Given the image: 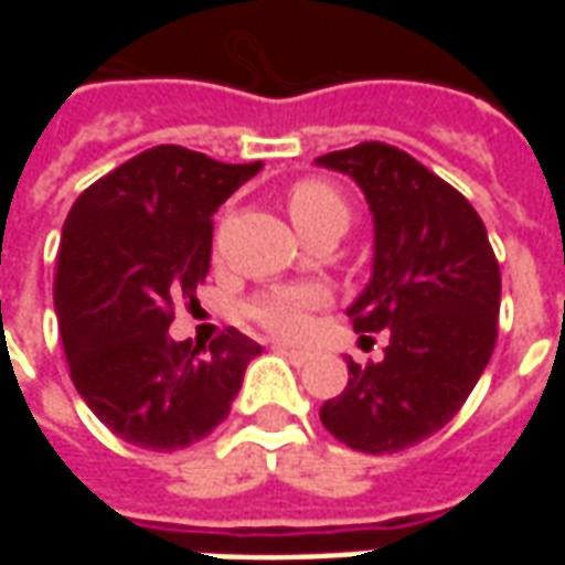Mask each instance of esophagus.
<instances>
[{"label": "esophagus", "mask_w": 565, "mask_h": 565, "mask_svg": "<svg viewBox=\"0 0 565 565\" xmlns=\"http://www.w3.org/2000/svg\"><path fill=\"white\" fill-rule=\"evenodd\" d=\"M278 351L290 356L296 366H306L308 360H311V351H299V348H287V344H278Z\"/></svg>", "instance_id": "34e87169"}]
</instances>
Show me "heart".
I'll return each mask as SVG.
<instances>
[{"mask_svg": "<svg viewBox=\"0 0 565 565\" xmlns=\"http://www.w3.org/2000/svg\"><path fill=\"white\" fill-rule=\"evenodd\" d=\"M290 217L302 230V235L318 233V230H344L351 221V205L335 184L323 178H302L290 186L287 193ZM327 306V294L318 287H290V290H275V294L259 296L250 306V318L257 320L263 330L296 339L306 330L308 315Z\"/></svg>", "mask_w": 565, "mask_h": 565, "instance_id": "b5f03b06", "label": "heart"}]
</instances>
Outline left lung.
Here are the masks:
<instances>
[{"label":"left lung","instance_id":"obj_1","mask_svg":"<svg viewBox=\"0 0 565 565\" xmlns=\"http://www.w3.org/2000/svg\"><path fill=\"white\" fill-rule=\"evenodd\" d=\"M354 178L375 217L372 281L348 308L356 332H391L381 363L348 360L320 408L342 445L396 454L457 415L497 348L499 263L472 202L412 153L363 141L318 157Z\"/></svg>","mask_w":565,"mask_h":565}]
</instances>
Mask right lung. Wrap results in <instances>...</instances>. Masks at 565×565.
I'll return each mask as SVG.
<instances>
[{
  "label": "right lung",
  "mask_w": 565,
  "mask_h": 565,
  "mask_svg": "<svg viewBox=\"0 0 565 565\" xmlns=\"http://www.w3.org/2000/svg\"><path fill=\"white\" fill-rule=\"evenodd\" d=\"M259 169L157 145L87 186L63 223L54 306L68 375L93 415L136 448L209 436L259 354L235 327L205 356L169 335L174 302H193L209 278L214 211Z\"/></svg>",
  "instance_id": "obj_1"
}]
</instances>
